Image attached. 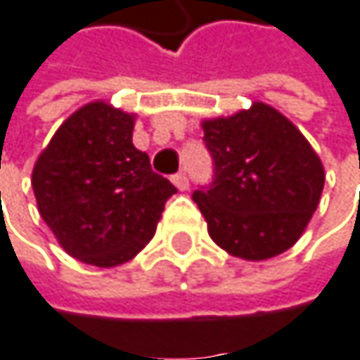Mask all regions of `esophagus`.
Here are the masks:
<instances>
[{"instance_id":"1","label":"esophagus","mask_w":360,"mask_h":360,"mask_svg":"<svg viewBox=\"0 0 360 360\" xmlns=\"http://www.w3.org/2000/svg\"><path fill=\"white\" fill-rule=\"evenodd\" d=\"M172 182H174L180 191H186V188H188V178H186V174H182V172H180V174H174V176H172Z\"/></svg>"}]
</instances>
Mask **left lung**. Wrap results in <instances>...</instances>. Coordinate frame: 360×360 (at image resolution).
Returning <instances> with one entry per match:
<instances>
[{
    "instance_id": "1",
    "label": "left lung",
    "mask_w": 360,
    "mask_h": 360,
    "mask_svg": "<svg viewBox=\"0 0 360 360\" xmlns=\"http://www.w3.org/2000/svg\"><path fill=\"white\" fill-rule=\"evenodd\" d=\"M214 176L193 193L210 238L233 257L263 261L288 250L316 212L325 169L301 131L278 110L252 103L203 122Z\"/></svg>"
}]
</instances>
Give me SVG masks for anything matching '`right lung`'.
<instances>
[{
  "label": "right lung",
  "instance_id": "add662e5",
  "mask_svg": "<svg viewBox=\"0 0 360 360\" xmlns=\"http://www.w3.org/2000/svg\"><path fill=\"white\" fill-rule=\"evenodd\" d=\"M133 116L103 101L74 112L33 167L37 210L74 259L114 267L155 236L178 191L131 142Z\"/></svg>",
  "mask_w": 360,
  "mask_h": 360
}]
</instances>
